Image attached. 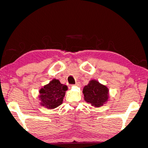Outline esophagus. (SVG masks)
<instances>
[{"instance_id": "esophagus-1", "label": "esophagus", "mask_w": 148, "mask_h": 148, "mask_svg": "<svg viewBox=\"0 0 148 148\" xmlns=\"http://www.w3.org/2000/svg\"><path fill=\"white\" fill-rule=\"evenodd\" d=\"M75 85V86H78V87H79V86H80L81 85H80V83H78V82H77V83Z\"/></svg>"}]
</instances>
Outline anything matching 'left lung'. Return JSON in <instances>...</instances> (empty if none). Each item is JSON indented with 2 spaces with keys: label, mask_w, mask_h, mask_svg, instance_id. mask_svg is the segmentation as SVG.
<instances>
[{
  "label": "left lung",
  "mask_w": 148,
  "mask_h": 148,
  "mask_svg": "<svg viewBox=\"0 0 148 148\" xmlns=\"http://www.w3.org/2000/svg\"><path fill=\"white\" fill-rule=\"evenodd\" d=\"M84 99L92 106L99 108L103 106L109 98V90L106 85L96 80H91L83 89Z\"/></svg>",
  "instance_id": "8db88e82"
}]
</instances>
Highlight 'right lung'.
<instances>
[{
    "mask_svg": "<svg viewBox=\"0 0 148 148\" xmlns=\"http://www.w3.org/2000/svg\"><path fill=\"white\" fill-rule=\"evenodd\" d=\"M67 89V85L61 84L58 79H53L49 84L40 89V105L51 110L57 108L63 103Z\"/></svg>",
    "mask_w": 148,
    "mask_h": 148,
    "instance_id": "add662e5",
    "label": "right lung"
}]
</instances>
